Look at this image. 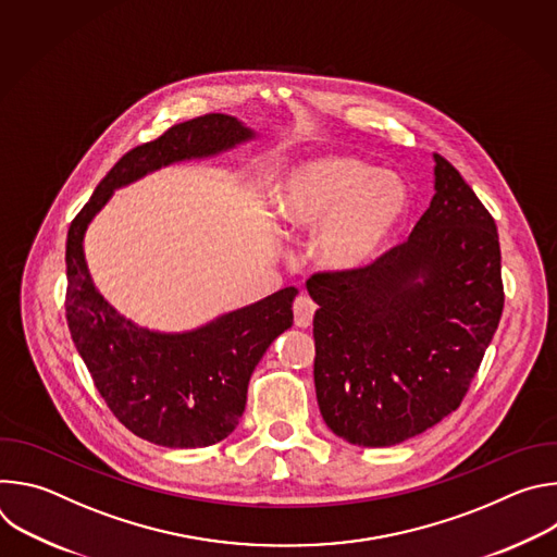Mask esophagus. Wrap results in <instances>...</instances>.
<instances>
[{
  "label": "esophagus",
  "instance_id": "esophagus-1",
  "mask_svg": "<svg viewBox=\"0 0 557 557\" xmlns=\"http://www.w3.org/2000/svg\"><path fill=\"white\" fill-rule=\"evenodd\" d=\"M317 310V304L308 297V295H299L293 304V312H295V324L299 329H308L312 324V314Z\"/></svg>",
  "mask_w": 557,
  "mask_h": 557
}]
</instances>
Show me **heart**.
Instances as JSON below:
<instances>
[{
  "label": "heart",
  "instance_id": "heart-1",
  "mask_svg": "<svg viewBox=\"0 0 557 557\" xmlns=\"http://www.w3.org/2000/svg\"><path fill=\"white\" fill-rule=\"evenodd\" d=\"M275 213L293 228H314L317 262L355 271L372 262L410 207L406 183L355 156L329 153L295 165L277 185Z\"/></svg>",
  "mask_w": 557,
  "mask_h": 557
}]
</instances>
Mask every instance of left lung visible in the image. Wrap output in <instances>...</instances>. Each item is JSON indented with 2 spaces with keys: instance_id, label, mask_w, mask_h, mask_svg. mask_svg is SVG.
<instances>
[{
  "instance_id": "obj_1",
  "label": "left lung",
  "mask_w": 557,
  "mask_h": 557,
  "mask_svg": "<svg viewBox=\"0 0 557 557\" xmlns=\"http://www.w3.org/2000/svg\"><path fill=\"white\" fill-rule=\"evenodd\" d=\"M314 389L352 445H399L451 414L498 329L496 222L434 153V196L408 240L355 271L314 273Z\"/></svg>"
}]
</instances>
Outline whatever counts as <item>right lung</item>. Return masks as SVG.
<instances>
[{"label":"right lung","instance_id":"right-lung-1","mask_svg":"<svg viewBox=\"0 0 557 557\" xmlns=\"http://www.w3.org/2000/svg\"><path fill=\"white\" fill-rule=\"evenodd\" d=\"M256 138L228 114H205L138 145L99 183L67 228L65 317L112 414L136 436L163 447H207L226 438L247 406L249 379L269 346L293 326L295 286L185 331L161 333L123 317L95 286L84 237L116 189L191 158L218 156Z\"/></svg>","mask_w":557,"mask_h":557}]
</instances>
